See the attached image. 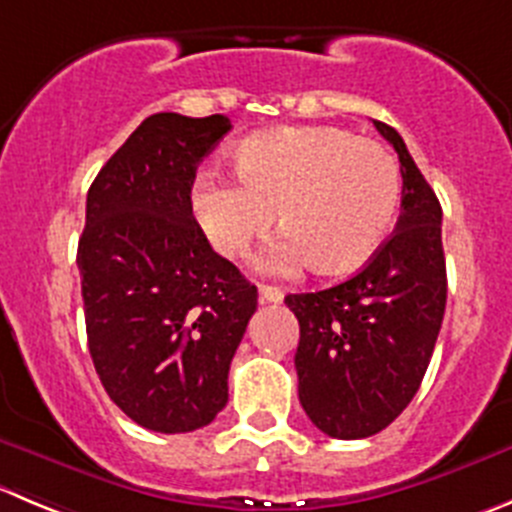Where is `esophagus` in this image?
Masks as SVG:
<instances>
[{
  "label": "esophagus",
  "mask_w": 512,
  "mask_h": 512,
  "mask_svg": "<svg viewBox=\"0 0 512 512\" xmlns=\"http://www.w3.org/2000/svg\"><path fill=\"white\" fill-rule=\"evenodd\" d=\"M259 299H261V304H281V301H284V291H281L279 286L261 284L259 286Z\"/></svg>",
  "instance_id": "esophagus-1"
}]
</instances>
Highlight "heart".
Listing matches in <instances>:
<instances>
[{
	"mask_svg": "<svg viewBox=\"0 0 512 512\" xmlns=\"http://www.w3.org/2000/svg\"><path fill=\"white\" fill-rule=\"evenodd\" d=\"M236 180L203 175L191 211L218 253L236 259L279 221L289 236L261 256L286 274L311 261L319 274H347L382 246L397 218L402 173L372 138L332 125L248 135L233 150Z\"/></svg>",
	"mask_w": 512,
	"mask_h": 512,
	"instance_id": "b5f03b06",
	"label": "heart"
}]
</instances>
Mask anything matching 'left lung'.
I'll return each mask as SVG.
<instances>
[{
    "label": "left lung",
    "instance_id": "8db88e82",
    "mask_svg": "<svg viewBox=\"0 0 512 512\" xmlns=\"http://www.w3.org/2000/svg\"><path fill=\"white\" fill-rule=\"evenodd\" d=\"M374 128L399 155L397 228L352 279L284 299L301 329L294 357L301 407L337 440L377 435L410 405L447 301L440 201L402 135L379 120Z\"/></svg>",
    "mask_w": 512,
    "mask_h": 512
}]
</instances>
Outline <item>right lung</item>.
Listing matches in <instances>:
<instances>
[{
  "label": "right lung",
  "instance_id": "1",
  "mask_svg": "<svg viewBox=\"0 0 512 512\" xmlns=\"http://www.w3.org/2000/svg\"><path fill=\"white\" fill-rule=\"evenodd\" d=\"M226 115L155 113L102 165L77 246L87 347L102 387L163 435L213 422L256 286L218 256L191 211L196 168Z\"/></svg>",
  "mask_w": 512,
  "mask_h": 512
}]
</instances>
